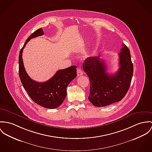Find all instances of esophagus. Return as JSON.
I'll return each instance as SVG.
<instances>
[{
	"mask_svg": "<svg viewBox=\"0 0 152 152\" xmlns=\"http://www.w3.org/2000/svg\"><path fill=\"white\" fill-rule=\"evenodd\" d=\"M77 72V75L78 76H81V75H82L83 74V70L81 69L78 68Z\"/></svg>",
	"mask_w": 152,
	"mask_h": 152,
	"instance_id": "obj_1",
	"label": "esophagus"
}]
</instances>
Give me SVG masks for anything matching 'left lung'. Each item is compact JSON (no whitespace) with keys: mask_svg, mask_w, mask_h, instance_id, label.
Masks as SVG:
<instances>
[{"mask_svg":"<svg viewBox=\"0 0 152 152\" xmlns=\"http://www.w3.org/2000/svg\"><path fill=\"white\" fill-rule=\"evenodd\" d=\"M123 45L118 53L120 68L114 75L107 72L106 64L99 56L89 57L83 63V69L90 81L88 99L95 106L103 107L120 102L129 88L134 67L130 51Z\"/></svg>","mask_w":152,"mask_h":152,"instance_id":"obj_1","label":"left lung"}]
</instances>
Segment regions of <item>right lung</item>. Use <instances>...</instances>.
<instances>
[{"label":"right lung","mask_w":152,"mask_h":152,"mask_svg":"<svg viewBox=\"0 0 152 152\" xmlns=\"http://www.w3.org/2000/svg\"><path fill=\"white\" fill-rule=\"evenodd\" d=\"M44 32L39 28L28 38L20 50L18 64L19 76L29 96L38 105L47 109H56L60 106L67 96V87L77 77V66H72L65 69L58 70L48 81L38 83L32 80L27 74L23 63L22 54L28 42L32 38L41 36Z\"/></svg>","instance_id":"add662e5"}]
</instances>
